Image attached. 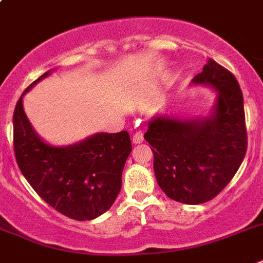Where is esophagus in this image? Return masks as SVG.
Instances as JSON below:
<instances>
[{
  "label": "esophagus",
  "mask_w": 263,
  "mask_h": 263,
  "mask_svg": "<svg viewBox=\"0 0 263 263\" xmlns=\"http://www.w3.org/2000/svg\"><path fill=\"white\" fill-rule=\"evenodd\" d=\"M133 144H141L142 141H144V133H142V130H137L136 133L133 134Z\"/></svg>",
  "instance_id": "34e87169"
}]
</instances>
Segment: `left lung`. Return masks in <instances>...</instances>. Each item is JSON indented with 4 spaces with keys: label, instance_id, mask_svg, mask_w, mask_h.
<instances>
[{
    "label": "left lung",
    "instance_id": "8db88e82",
    "mask_svg": "<svg viewBox=\"0 0 263 263\" xmlns=\"http://www.w3.org/2000/svg\"><path fill=\"white\" fill-rule=\"evenodd\" d=\"M192 84L216 92L204 118L156 116L147 125L156 180L165 195L184 204L214 199L231 181L247 149L243 95L229 69L208 59Z\"/></svg>",
    "mask_w": 263,
    "mask_h": 263
}]
</instances>
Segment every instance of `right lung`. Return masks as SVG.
<instances>
[{"label":"right lung","instance_id":"obj_1","mask_svg":"<svg viewBox=\"0 0 263 263\" xmlns=\"http://www.w3.org/2000/svg\"><path fill=\"white\" fill-rule=\"evenodd\" d=\"M49 75L47 71L24 91L13 112L17 164L30 186L56 211L75 220H91L116 201L132 141L123 130L92 134L68 146L45 142L24 111L23 97Z\"/></svg>","mask_w":263,"mask_h":263}]
</instances>
